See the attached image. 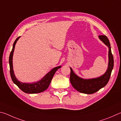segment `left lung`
Instances as JSON below:
<instances>
[{
    "mask_svg": "<svg viewBox=\"0 0 121 121\" xmlns=\"http://www.w3.org/2000/svg\"><path fill=\"white\" fill-rule=\"evenodd\" d=\"M99 38L109 49L108 65L105 74L98 78L90 79H84L75 74L70 67V82L73 88L80 92L86 94H92L98 91L106 85L111 77L114 66V58L112 54L111 44L108 39L106 35H99Z\"/></svg>",
    "mask_w": 121,
    "mask_h": 121,
    "instance_id": "1",
    "label": "left lung"
}]
</instances>
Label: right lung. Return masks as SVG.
Returning a JSON list of instances; mask_svg holds the SVG:
<instances>
[{
  "instance_id": "1",
  "label": "right lung",
  "mask_w": 121,
  "mask_h": 121,
  "mask_svg": "<svg viewBox=\"0 0 121 121\" xmlns=\"http://www.w3.org/2000/svg\"><path fill=\"white\" fill-rule=\"evenodd\" d=\"M20 38V37H18L14 41L13 46V49L11 52H10L9 57L10 74L12 81L21 90L26 93V94H37V93L43 92L48 88L55 72L57 71V69L60 68L61 66H57L52 69L49 72H48L44 77L42 78L41 80L37 82H34V83H26L19 81L16 79L15 75L14 74L13 67V56L15 44Z\"/></svg>"
}]
</instances>
